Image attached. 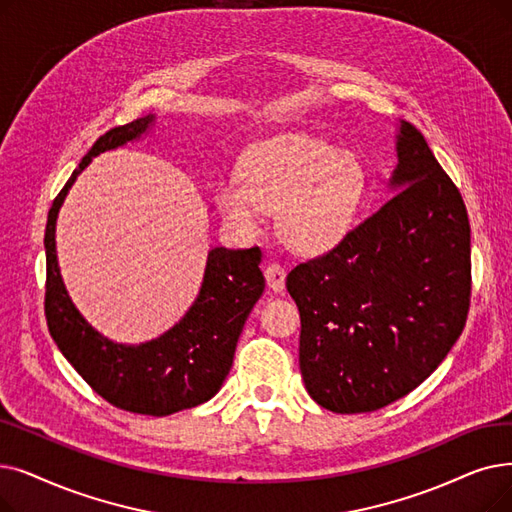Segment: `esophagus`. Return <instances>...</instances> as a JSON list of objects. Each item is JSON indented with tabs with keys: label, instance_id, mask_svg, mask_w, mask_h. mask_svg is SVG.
<instances>
[{
	"label": "esophagus",
	"instance_id": "esophagus-1",
	"mask_svg": "<svg viewBox=\"0 0 512 512\" xmlns=\"http://www.w3.org/2000/svg\"><path fill=\"white\" fill-rule=\"evenodd\" d=\"M265 280H268V286L272 288L274 293H282L284 291V282H286V272L280 263H270L265 268Z\"/></svg>",
	"mask_w": 512,
	"mask_h": 512
}]
</instances>
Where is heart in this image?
I'll return each mask as SVG.
<instances>
[{
	"label": "heart",
	"instance_id": "b5f03b06",
	"mask_svg": "<svg viewBox=\"0 0 512 512\" xmlns=\"http://www.w3.org/2000/svg\"><path fill=\"white\" fill-rule=\"evenodd\" d=\"M366 194L358 154L282 133L242 154L240 175L215 188L219 211L242 232H257L265 211H278L280 238L301 255H322L349 234Z\"/></svg>",
	"mask_w": 512,
	"mask_h": 512
}]
</instances>
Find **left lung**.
Masks as SVG:
<instances>
[{
    "label": "left lung",
    "mask_w": 512,
    "mask_h": 512,
    "mask_svg": "<svg viewBox=\"0 0 512 512\" xmlns=\"http://www.w3.org/2000/svg\"><path fill=\"white\" fill-rule=\"evenodd\" d=\"M395 152L389 201L286 276L301 316L305 389L337 414L379 410L416 389L450 353L469 311L462 196L406 121Z\"/></svg>",
    "instance_id": "obj_1"
}]
</instances>
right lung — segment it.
Returning a JSON list of instances; mask_svg holds the SVG:
<instances>
[{"label": "right lung", "mask_w": 512, "mask_h": 512, "mask_svg": "<svg viewBox=\"0 0 512 512\" xmlns=\"http://www.w3.org/2000/svg\"><path fill=\"white\" fill-rule=\"evenodd\" d=\"M146 115L106 131L81 159L48 213L46 238V318L54 343L66 360L108 404L148 416H167L201 406L221 389L234 362L236 343L265 278L261 251L215 247L207 255L201 291L180 322L161 337L138 345L108 339L87 322L66 291L58 255L56 221L79 173L106 150L138 142L154 129Z\"/></svg>", "instance_id": "obj_1"}]
</instances>
